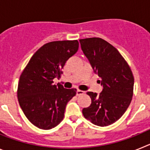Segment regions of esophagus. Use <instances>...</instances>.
Returning <instances> with one entry per match:
<instances>
[{
	"instance_id": "obj_1",
	"label": "esophagus",
	"mask_w": 150,
	"mask_h": 150,
	"mask_svg": "<svg viewBox=\"0 0 150 150\" xmlns=\"http://www.w3.org/2000/svg\"><path fill=\"white\" fill-rule=\"evenodd\" d=\"M85 93L84 91H82V90H79L78 89L77 91H76V95H83V94Z\"/></svg>"
}]
</instances>
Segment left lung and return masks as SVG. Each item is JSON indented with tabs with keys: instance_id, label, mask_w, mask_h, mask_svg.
<instances>
[{
	"instance_id": "1",
	"label": "left lung",
	"mask_w": 150,
	"mask_h": 150,
	"mask_svg": "<svg viewBox=\"0 0 150 150\" xmlns=\"http://www.w3.org/2000/svg\"><path fill=\"white\" fill-rule=\"evenodd\" d=\"M81 49L94 72L100 78L103 90L98 95H87L89 107L83 108L84 117L94 125L107 126L121 118L132 101L134 76L129 65L114 46L99 38L79 40Z\"/></svg>"
}]
</instances>
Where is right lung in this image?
<instances>
[{
    "label": "right lung",
    "mask_w": 150,
    "mask_h": 150,
    "mask_svg": "<svg viewBox=\"0 0 150 150\" xmlns=\"http://www.w3.org/2000/svg\"><path fill=\"white\" fill-rule=\"evenodd\" d=\"M79 48L75 40L52 41L43 45L30 58L21 74L17 96L28 120L38 128L49 130L59 124L64 116L67 102L76 94L53 84L69 58Z\"/></svg>",
    "instance_id": "1"
}]
</instances>
